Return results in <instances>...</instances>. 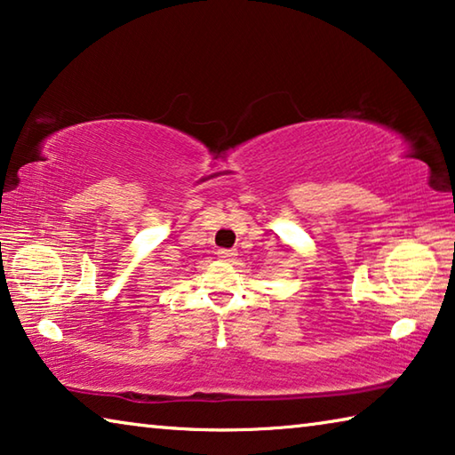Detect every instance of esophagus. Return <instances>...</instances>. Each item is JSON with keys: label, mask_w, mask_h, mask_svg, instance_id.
<instances>
[{"label": "esophagus", "mask_w": 455, "mask_h": 455, "mask_svg": "<svg viewBox=\"0 0 455 455\" xmlns=\"http://www.w3.org/2000/svg\"><path fill=\"white\" fill-rule=\"evenodd\" d=\"M217 255H219V259H220V260H235L236 252H235V251H230V249H219V251H217Z\"/></svg>", "instance_id": "34e87169"}]
</instances>
